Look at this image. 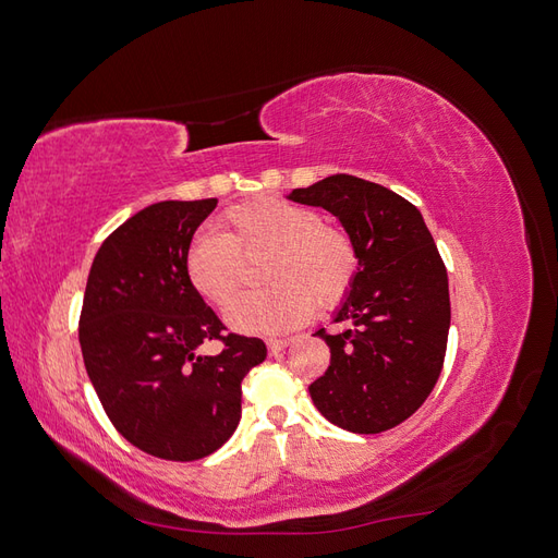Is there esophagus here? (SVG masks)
Instances as JSON below:
<instances>
[{"mask_svg":"<svg viewBox=\"0 0 558 558\" xmlns=\"http://www.w3.org/2000/svg\"><path fill=\"white\" fill-rule=\"evenodd\" d=\"M289 344H291V340H267V349H269V353H272V356H275V353L283 351Z\"/></svg>","mask_w":558,"mask_h":558,"instance_id":"34e87169","label":"esophagus"}]
</instances>
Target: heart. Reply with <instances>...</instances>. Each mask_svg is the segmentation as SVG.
<instances>
[{"instance_id":"1","label":"heart","mask_w":558,"mask_h":558,"mask_svg":"<svg viewBox=\"0 0 558 558\" xmlns=\"http://www.w3.org/2000/svg\"><path fill=\"white\" fill-rule=\"evenodd\" d=\"M223 234L197 232L183 251V277L216 310H228L242 281V256L269 248L263 291L244 295L228 314L246 335L289 332L310 320L316 305L332 310L359 275V251L349 234L300 202L258 195L230 207Z\"/></svg>"}]
</instances>
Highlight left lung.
Listing matches in <instances>:
<instances>
[{
    "label": "left lung",
    "instance_id": "1",
    "mask_svg": "<svg viewBox=\"0 0 558 558\" xmlns=\"http://www.w3.org/2000/svg\"><path fill=\"white\" fill-rule=\"evenodd\" d=\"M330 211L359 251V275L332 320L330 365L310 386L330 424L373 435L410 418L442 373L449 281L421 211L379 183L332 174L286 195Z\"/></svg>",
    "mask_w": 558,
    "mask_h": 558
}]
</instances>
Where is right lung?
Here are the masks:
<instances>
[{
    "label": "right lung",
    "mask_w": 558,
    "mask_h": 558,
    "mask_svg": "<svg viewBox=\"0 0 558 558\" xmlns=\"http://www.w3.org/2000/svg\"><path fill=\"white\" fill-rule=\"evenodd\" d=\"M218 199L156 202L116 228L93 260L78 342L107 416L130 445L197 461L228 442L242 416V379L265 361L258 337L223 324L183 277V251ZM221 339L225 351L196 349Z\"/></svg>",
    "instance_id": "1"
}]
</instances>
